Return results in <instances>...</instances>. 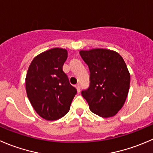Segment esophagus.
<instances>
[{
	"instance_id": "esophagus-1",
	"label": "esophagus",
	"mask_w": 153,
	"mask_h": 153,
	"mask_svg": "<svg viewBox=\"0 0 153 153\" xmlns=\"http://www.w3.org/2000/svg\"><path fill=\"white\" fill-rule=\"evenodd\" d=\"M75 87H76L78 93H80V91H81V86H80L79 84H77V85L75 86Z\"/></svg>"
}]
</instances>
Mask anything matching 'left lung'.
Listing matches in <instances>:
<instances>
[{
    "instance_id": "1",
    "label": "left lung",
    "mask_w": 153,
    "mask_h": 153,
    "mask_svg": "<svg viewBox=\"0 0 153 153\" xmlns=\"http://www.w3.org/2000/svg\"><path fill=\"white\" fill-rule=\"evenodd\" d=\"M90 70V85L81 91L90 111L102 117L114 116L128 96L130 74L117 52L103 48L81 51Z\"/></svg>"
}]
</instances>
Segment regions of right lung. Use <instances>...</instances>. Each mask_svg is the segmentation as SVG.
Segmentation results:
<instances>
[{
  "label": "right lung",
  "instance_id": "1",
  "mask_svg": "<svg viewBox=\"0 0 153 153\" xmlns=\"http://www.w3.org/2000/svg\"><path fill=\"white\" fill-rule=\"evenodd\" d=\"M67 54L63 48L48 50L36 56L28 68L27 95L37 114L47 120L65 116L77 93L63 70Z\"/></svg>",
  "mask_w": 153,
  "mask_h": 153
}]
</instances>
